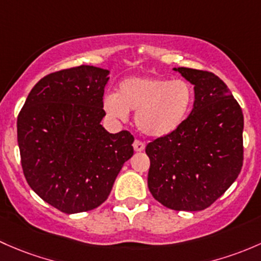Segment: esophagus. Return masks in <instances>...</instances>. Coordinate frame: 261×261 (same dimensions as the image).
Returning a JSON list of instances; mask_svg holds the SVG:
<instances>
[{
	"label": "esophagus",
	"mask_w": 261,
	"mask_h": 261,
	"mask_svg": "<svg viewBox=\"0 0 261 261\" xmlns=\"http://www.w3.org/2000/svg\"><path fill=\"white\" fill-rule=\"evenodd\" d=\"M144 147H146V143H144L143 141H141V139H136L133 143V148L136 152H142V150L144 149Z\"/></svg>",
	"instance_id": "1"
}]
</instances>
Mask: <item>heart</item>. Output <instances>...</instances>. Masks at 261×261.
<instances>
[{
	"mask_svg": "<svg viewBox=\"0 0 261 261\" xmlns=\"http://www.w3.org/2000/svg\"><path fill=\"white\" fill-rule=\"evenodd\" d=\"M192 101L193 89L186 80L132 76L120 83L118 94L104 96L103 107L120 120H127L129 111H136V124L142 133L165 137L184 123Z\"/></svg>",
	"mask_w": 261,
	"mask_h": 261,
	"instance_id": "obj_1",
	"label": "heart"
}]
</instances>
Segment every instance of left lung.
Segmentation results:
<instances>
[{
    "mask_svg": "<svg viewBox=\"0 0 261 261\" xmlns=\"http://www.w3.org/2000/svg\"><path fill=\"white\" fill-rule=\"evenodd\" d=\"M195 85L191 114L176 130L146 147L153 197L176 211H201L221 197L244 162V115L214 72L178 68Z\"/></svg>",
    "mask_w": 261,
    "mask_h": 261,
    "instance_id": "8db88e82",
    "label": "left lung"
}]
</instances>
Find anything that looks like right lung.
<instances>
[{"label":"right lung","instance_id":"right-lung-1","mask_svg":"<svg viewBox=\"0 0 261 261\" xmlns=\"http://www.w3.org/2000/svg\"><path fill=\"white\" fill-rule=\"evenodd\" d=\"M108 74L90 65L51 72L32 88L18 113L17 142L26 181L65 214L100 206L133 155L129 132L112 134L100 124Z\"/></svg>","mask_w":261,"mask_h":261}]
</instances>
